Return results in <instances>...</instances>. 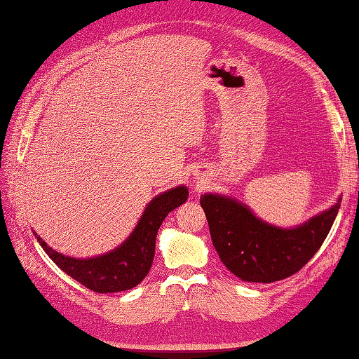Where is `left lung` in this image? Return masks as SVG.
I'll return each instance as SVG.
<instances>
[{"mask_svg":"<svg viewBox=\"0 0 359 359\" xmlns=\"http://www.w3.org/2000/svg\"><path fill=\"white\" fill-rule=\"evenodd\" d=\"M341 200L292 229L262 221L246 203L224 194H205L200 205L225 268L241 280L271 284L298 273L312 259L330 233Z\"/></svg>","mask_w":359,"mask_h":359,"instance_id":"1","label":"left lung"}]
</instances>
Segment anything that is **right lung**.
<instances>
[{"mask_svg": "<svg viewBox=\"0 0 359 359\" xmlns=\"http://www.w3.org/2000/svg\"><path fill=\"white\" fill-rule=\"evenodd\" d=\"M187 196L189 191L186 186H176L156 196L147 205L140 221L126 238V241L110 252L90 259H75L60 254L58 250L50 248L41 236H37L36 231L33 233L55 265L90 290L96 293L130 290L147 278L153 265L157 230L163 219L168 216L170 211L183 205Z\"/></svg>", "mask_w": 359, "mask_h": 359, "instance_id": "1", "label": "right lung"}]
</instances>
